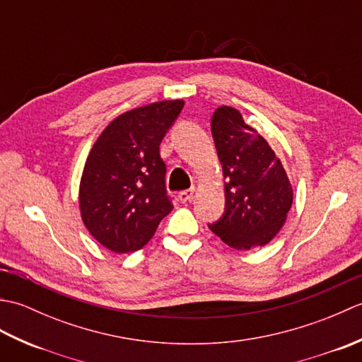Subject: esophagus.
Instances as JSON below:
<instances>
[{
	"mask_svg": "<svg viewBox=\"0 0 362 362\" xmlns=\"http://www.w3.org/2000/svg\"><path fill=\"white\" fill-rule=\"evenodd\" d=\"M193 194H194V188H189V189H185V191H180L179 193V201L180 202H189L191 199H193Z\"/></svg>",
	"mask_w": 362,
	"mask_h": 362,
	"instance_id": "1",
	"label": "esophagus"
}]
</instances>
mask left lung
Returning a JSON list of instances; mask_svg holds the SVG:
<instances>
[{
    "label": "left lung",
    "instance_id": "1",
    "mask_svg": "<svg viewBox=\"0 0 362 362\" xmlns=\"http://www.w3.org/2000/svg\"><path fill=\"white\" fill-rule=\"evenodd\" d=\"M211 134L226 179V211L211 232L236 250L263 247L284 226L294 197L281 160L233 107L213 112Z\"/></svg>",
    "mask_w": 362,
    "mask_h": 362
}]
</instances>
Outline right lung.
<instances>
[{"label": "right lung", "instance_id": "obj_1", "mask_svg": "<svg viewBox=\"0 0 362 362\" xmlns=\"http://www.w3.org/2000/svg\"><path fill=\"white\" fill-rule=\"evenodd\" d=\"M183 104L171 99L122 113L91 148L81 177L79 210L83 226L105 249L140 250L171 213L160 143Z\"/></svg>", "mask_w": 362, "mask_h": 362}]
</instances>
